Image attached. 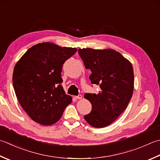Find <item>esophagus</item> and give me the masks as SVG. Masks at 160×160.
Returning a JSON list of instances; mask_svg holds the SVG:
<instances>
[{"instance_id": "esophagus-1", "label": "esophagus", "mask_w": 160, "mask_h": 160, "mask_svg": "<svg viewBox=\"0 0 160 160\" xmlns=\"http://www.w3.org/2000/svg\"><path fill=\"white\" fill-rule=\"evenodd\" d=\"M82 98V95H81V94H79L78 96L75 97V98H76V99H81Z\"/></svg>"}]
</instances>
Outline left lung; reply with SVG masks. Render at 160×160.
<instances>
[{"label":"left lung","instance_id":"left-lung-1","mask_svg":"<svg viewBox=\"0 0 160 160\" xmlns=\"http://www.w3.org/2000/svg\"><path fill=\"white\" fill-rule=\"evenodd\" d=\"M84 67L90 69L92 84L100 87L98 93H86L84 97L92 103L90 113L84 119L95 128L110 125L126 109L134 89L132 64L112 49H78Z\"/></svg>","mask_w":160,"mask_h":160}]
</instances>
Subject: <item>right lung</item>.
Returning a JSON list of instances; mask_svg holds the SVG:
<instances>
[{
  "mask_svg": "<svg viewBox=\"0 0 160 160\" xmlns=\"http://www.w3.org/2000/svg\"><path fill=\"white\" fill-rule=\"evenodd\" d=\"M74 48L43 42L31 47L15 65L14 89L20 105L32 119L43 126L58 122L72 98L61 85L66 60Z\"/></svg>",
  "mask_w": 160,
  "mask_h": 160,
  "instance_id": "1",
  "label": "right lung"
}]
</instances>
